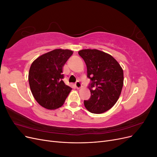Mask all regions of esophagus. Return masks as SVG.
I'll return each instance as SVG.
<instances>
[{"instance_id": "34e87169", "label": "esophagus", "mask_w": 157, "mask_h": 157, "mask_svg": "<svg viewBox=\"0 0 157 157\" xmlns=\"http://www.w3.org/2000/svg\"><path fill=\"white\" fill-rule=\"evenodd\" d=\"M75 86H76V87H77V89H80V88H81L82 87V84L80 83V82H78V81H77V82L75 83Z\"/></svg>"}]
</instances>
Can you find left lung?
Segmentation results:
<instances>
[{"instance_id": "left-lung-1", "label": "left lung", "mask_w": 157, "mask_h": 157, "mask_svg": "<svg viewBox=\"0 0 157 157\" xmlns=\"http://www.w3.org/2000/svg\"><path fill=\"white\" fill-rule=\"evenodd\" d=\"M87 67V77L92 80L89 89L91 96L85 100V107L90 113L101 114L117 103L124 84V73L112 56L96 49L80 50Z\"/></svg>"}]
</instances>
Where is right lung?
I'll return each mask as SVG.
<instances>
[{
	"label": "right lung",
	"mask_w": 157,
	"mask_h": 157,
	"mask_svg": "<svg viewBox=\"0 0 157 157\" xmlns=\"http://www.w3.org/2000/svg\"><path fill=\"white\" fill-rule=\"evenodd\" d=\"M73 52L55 49L37 58L29 71V83L33 97L47 109L63 105L71 88L63 81V67Z\"/></svg>",
	"instance_id": "obj_1"
}]
</instances>
